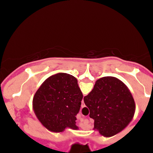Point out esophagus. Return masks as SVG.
<instances>
[{
  "mask_svg": "<svg viewBox=\"0 0 153 153\" xmlns=\"http://www.w3.org/2000/svg\"><path fill=\"white\" fill-rule=\"evenodd\" d=\"M85 103H84L83 100H82V101H81V107L82 108H83V107H85Z\"/></svg>",
  "mask_w": 153,
  "mask_h": 153,
  "instance_id": "1",
  "label": "esophagus"
}]
</instances>
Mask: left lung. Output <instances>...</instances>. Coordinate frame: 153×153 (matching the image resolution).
<instances>
[{
	"instance_id": "left-lung-1",
	"label": "left lung",
	"mask_w": 153,
	"mask_h": 153,
	"mask_svg": "<svg viewBox=\"0 0 153 153\" xmlns=\"http://www.w3.org/2000/svg\"><path fill=\"white\" fill-rule=\"evenodd\" d=\"M82 94L73 75L59 73L47 78L34 94V112L40 123L52 132L66 128L78 130L75 116L79 112Z\"/></svg>"
}]
</instances>
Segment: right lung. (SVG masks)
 <instances>
[{
	"label": "right lung",
	"mask_w": 153,
	"mask_h": 153,
	"mask_svg": "<svg viewBox=\"0 0 153 153\" xmlns=\"http://www.w3.org/2000/svg\"><path fill=\"white\" fill-rule=\"evenodd\" d=\"M94 119V130L106 137L114 136L128 126L134 117L135 103L127 85L115 77L99 79L94 89L84 97Z\"/></svg>",
	"instance_id": "add662e5"
}]
</instances>
